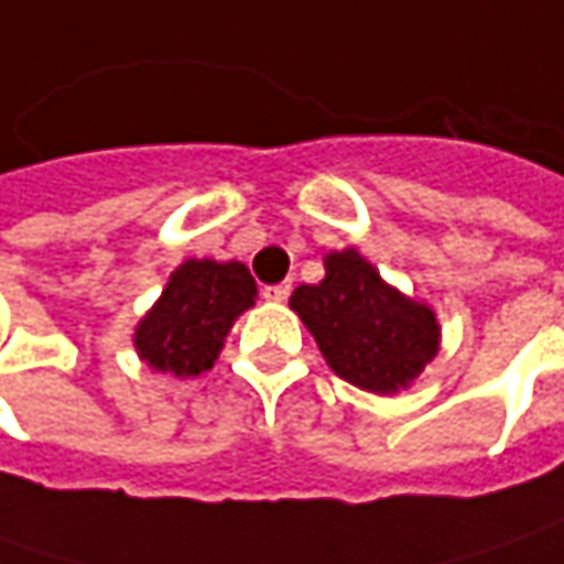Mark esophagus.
Here are the masks:
<instances>
[{
    "label": "esophagus",
    "mask_w": 564,
    "mask_h": 564,
    "mask_svg": "<svg viewBox=\"0 0 564 564\" xmlns=\"http://www.w3.org/2000/svg\"><path fill=\"white\" fill-rule=\"evenodd\" d=\"M289 294H292V285H289V282H279V285H267V289H263V297H267V301H275V304H282Z\"/></svg>",
    "instance_id": "obj_1"
}]
</instances>
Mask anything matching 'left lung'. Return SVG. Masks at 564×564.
Wrapping results in <instances>:
<instances>
[{
    "label": "left lung",
    "instance_id": "left-lung-1",
    "mask_svg": "<svg viewBox=\"0 0 564 564\" xmlns=\"http://www.w3.org/2000/svg\"><path fill=\"white\" fill-rule=\"evenodd\" d=\"M326 275L297 285L289 307L316 338L333 373L373 395L411 389L440 355L443 326L436 311L389 285L355 248L329 250Z\"/></svg>",
    "mask_w": 564,
    "mask_h": 564
}]
</instances>
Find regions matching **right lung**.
I'll return each instance as SVG.
<instances>
[{
    "instance_id": "add662e5",
    "label": "right lung",
    "mask_w": 564,
    "mask_h": 564,
    "mask_svg": "<svg viewBox=\"0 0 564 564\" xmlns=\"http://www.w3.org/2000/svg\"><path fill=\"white\" fill-rule=\"evenodd\" d=\"M253 301L257 282L245 263L191 257L175 267L156 304L134 326V351L156 373L200 377Z\"/></svg>"
}]
</instances>
